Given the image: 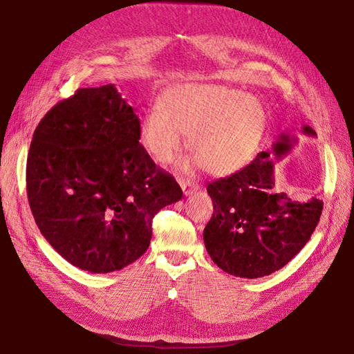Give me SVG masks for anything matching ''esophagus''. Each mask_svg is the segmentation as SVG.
Here are the masks:
<instances>
[{
    "label": "esophagus",
    "mask_w": 354,
    "mask_h": 354,
    "mask_svg": "<svg viewBox=\"0 0 354 354\" xmlns=\"http://www.w3.org/2000/svg\"><path fill=\"white\" fill-rule=\"evenodd\" d=\"M179 184H181L185 196H190V194L198 192V189H199V185L196 183H192V181H189V179H179Z\"/></svg>",
    "instance_id": "1"
}]
</instances>
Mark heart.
Instances as JSON below:
<instances>
[{"mask_svg": "<svg viewBox=\"0 0 354 354\" xmlns=\"http://www.w3.org/2000/svg\"><path fill=\"white\" fill-rule=\"evenodd\" d=\"M265 131L266 112L254 97L222 85L181 84L164 89L146 112L138 140L156 162L167 164L189 133L193 162L213 176H230L252 160Z\"/></svg>", "mask_w": 354, "mask_h": 354, "instance_id": "b5f03b06", "label": "heart"}]
</instances>
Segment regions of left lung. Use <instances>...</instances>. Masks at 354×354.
<instances>
[{"label":"left lung","mask_w":354,"mask_h":354,"mask_svg":"<svg viewBox=\"0 0 354 354\" xmlns=\"http://www.w3.org/2000/svg\"><path fill=\"white\" fill-rule=\"evenodd\" d=\"M303 132L315 135L310 126ZM288 135L274 145L275 160L290 150ZM274 158L261 152L234 175L209 183L213 216L204 230L209 257L225 272L259 278L275 272L309 242L322 201H292L274 192Z\"/></svg>","instance_id":"8db88e82"}]
</instances>
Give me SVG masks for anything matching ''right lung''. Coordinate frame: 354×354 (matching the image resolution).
Listing matches in <instances>:
<instances>
[{
	"instance_id": "right-lung-1",
	"label": "right lung",
	"mask_w": 354,
	"mask_h": 354,
	"mask_svg": "<svg viewBox=\"0 0 354 354\" xmlns=\"http://www.w3.org/2000/svg\"><path fill=\"white\" fill-rule=\"evenodd\" d=\"M140 118L114 85L82 88L37 124L27 196L47 242L88 272L118 270L147 251L152 221L183 198L138 140Z\"/></svg>"
}]
</instances>
